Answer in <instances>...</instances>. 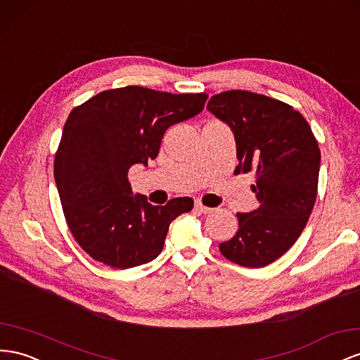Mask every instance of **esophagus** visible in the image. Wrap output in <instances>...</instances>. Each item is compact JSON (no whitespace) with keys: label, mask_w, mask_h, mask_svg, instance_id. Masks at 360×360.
I'll return each instance as SVG.
<instances>
[{"label":"esophagus","mask_w":360,"mask_h":360,"mask_svg":"<svg viewBox=\"0 0 360 360\" xmlns=\"http://www.w3.org/2000/svg\"><path fill=\"white\" fill-rule=\"evenodd\" d=\"M195 209H197L198 212H201V213H210V212L213 210L212 207L204 206V204H202L200 200H197V201H195Z\"/></svg>","instance_id":"esophagus-1"}]
</instances>
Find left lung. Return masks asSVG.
<instances>
[{
    "label": "left lung",
    "instance_id": "left-lung-1",
    "mask_svg": "<svg viewBox=\"0 0 360 360\" xmlns=\"http://www.w3.org/2000/svg\"><path fill=\"white\" fill-rule=\"evenodd\" d=\"M207 110L235 134V174H255L251 189L260 202L250 213H236L239 229L219 251L240 266H266L295 244L312 213L321 162L318 142L303 115L266 95L226 91L212 96Z\"/></svg>",
    "mask_w": 360,
    "mask_h": 360
}]
</instances>
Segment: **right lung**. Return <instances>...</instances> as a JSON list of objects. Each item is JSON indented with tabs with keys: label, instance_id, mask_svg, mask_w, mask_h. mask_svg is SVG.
<instances>
[{
	"label": "right lung",
	"instance_id": "1",
	"mask_svg": "<svg viewBox=\"0 0 360 360\" xmlns=\"http://www.w3.org/2000/svg\"><path fill=\"white\" fill-rule=\"evenodd\" d=\"M207 94L142 86L103 91L71 110L54 159V179L74 239L101 264L127 269L156 259L189 197L153 206L133 195L129 169L158 158L165 131L198 115Z\"/></svg>",
	"mask_w": 360,
	"mask_h": 360
}]
</instances>
